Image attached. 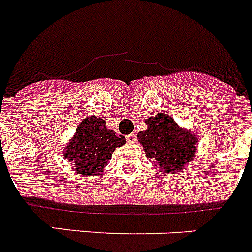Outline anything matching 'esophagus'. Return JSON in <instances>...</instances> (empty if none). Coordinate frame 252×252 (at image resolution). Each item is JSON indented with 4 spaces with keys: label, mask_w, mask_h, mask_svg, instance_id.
<instances>
[{
    "label": "esophagus",
    "mask_w": 252,
    "mask_h": 252,
    "mask_svg": "<svg viewBox=\"0 0 252 252\" xmlns=\"http://www.w3.org/2000/svg\"><path fill=\"white\" fill-rule=\"evenodd\" d=\"M126 140H127V142H130V143H135L136 142V133H131V135H128L127 137H126Z\"/></svg>",
    "instance_id": "esophagus-1"
}]
</instances>
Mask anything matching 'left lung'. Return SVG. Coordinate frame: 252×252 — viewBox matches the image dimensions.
I'll use <instances>...</instances> for the list:
<instances>
[{
  "instance_id": "8db88e82",
  "label": "left lung",
  "mask_w": 252,
  "mask_h": 252,
  "mask_svg": "<svg viewBox=\"0 0 252 252\" xmlns=\"http://www.w3.org/2000/svg\"><path fill=\"white\" fill-rule=\"evenodd\" d=\"M147 130L141 131L137 140L146 157L152 159L164 173H177L195 157V136L181 128L167 114L146 120Z\"/></svg>"
}]
</instances>
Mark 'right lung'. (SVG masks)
<instances>
[{
  "mask_svg": "<svg viewBox=\"0 0 252 252\" xmlns=\"http://www.w3.org/2000/svg\"><path fill=\"white\" fill-rule=\"evenodd\" d=\"M125 137L106 127V122L89 116L79 124L75 136L64 150V157L70 160L80 176H95L111 160L115 148L125 145Z\"/></svg>",
  "mask_w": 252,
  "mask_h": 252,
  "instance_id": "1",
  "label": "right lung"
}]
</instances>
